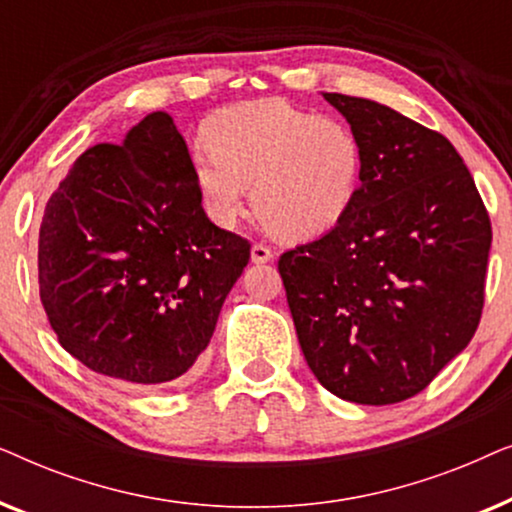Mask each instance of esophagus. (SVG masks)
I'll return each mask as SVG.
<instances>
[{"label":"esophagus","instance_id":"esophagus-1","mask_svg":"<svg viewBox=\"0 0 512 512\" xmlns=\"http://www.w3.org/2000/svg\"><path fill=\"white\" fill-rule=\"evenodd\" d=\"M272 258V251L265 247V244H251V263L261 265V263H268Z\"/></svg>","mask_w":512,"mask_h":512}]
</instances>
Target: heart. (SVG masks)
Segmentation results:
<instances>
[{
    "instance_id": "heart-1",
    "label": "heart",
    "mask_w": 512,
    "mask_h": 512,
    "mask_svg": "<svg viewBox=\"0 0 512 512\" xmlns=\"http://www.w3.org/2000/svg\"><path fill=\"white\" fill-rule=\"evenodd\" d=\"M209 146L191 153V170L209 219L233 228L251 205L284 240H310L349 212L363 174V144L340 118L282 100L221 109L205 125Z\"/></svg>"
}]
</instances>
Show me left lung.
I'll return each instance as SVG.
<instances>
[{
	"label": "left lung",
	"mask_w": 512,
	"mask_h": 512,
	"mask_svg": "<svg viewBox=\"0 0 512 512\" xmlns=\"http://www.w3.org/2000/svg\"><path fill=\"white\" fill-rule=\"evenodd\" d=\"M321 95L361 137V186L338 226L282 254L279 275L314 377L342 401L398 403L471 342L492 226L443 135L366 97Z\"/></svg>",
	"instance_id": "8db88e82"
}]
</instances>
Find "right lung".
<instances>
[{
    "label": "right lung",
    "mask_w": 512,
    "mask_h": 512,
    "mask_svg": "<svg viewBox=\"0 0 512 512\" xmlns=\"http://www.w3.org/2000/svg\"><path fill=\"white\" fill-rule=\"evenodd\" d=\"M247 263L249 242L207 219L165 111L83 153L39 228V296L60 345L137 387L191 373Z\"/></svg>",
    "instance_id": "obj_1"
}]
</instances>
